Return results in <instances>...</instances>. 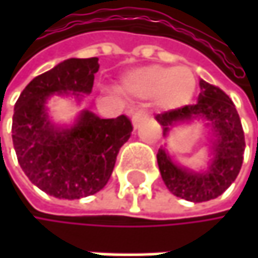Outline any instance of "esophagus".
I'll return each instance as SVG.
<instances>
[{"label": "esophagus", "mask_w": 258, "mask_h": 258, "mask_svg": "<svg viewBox=\"0 0 258 258\" xmlns=\"http://www.w3.org/2000/svg\"><path fill=\"white\" fill-rule=\"evenodd\" d=\"M146 118H148V113H146L145 110H137V112L133 115V127L137 128Z\"/></svg>", "instance_id": "esophagus-1"}]
</instances>
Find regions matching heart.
Instances as JSON below:
<instances>
[{"label": "heart", "mask_w": 258, "mask_h": 258, "mask_svg": "<svg viewBox=\"0 0 258 258\" xmlns=\"http://www.w3.org/2000/svg\"><path fill=\"white\" fill-rule=\"evenodd\" d=\"M196 76L188 67L146 66L128 72L121 88L137 97L155 95L166 109H178L188 104L196 92Z\"/></svg>", "instance_id": "b5f03b06"}]
</instances>
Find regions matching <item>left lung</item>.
Instances as JSON below:
<instances>
[{"label": "left lung", "instance_id": "obj_1", "mask_svg": "<svg viewBox=\"0 0 258 258\" xmlns=\"http://www.w3.org/2000/svg\"><path fill=\"white\" fill-rule=\"evenodd\" d=\"M155 119L163 125V136H167L172 127L194 119L206 121L212 131L211 158L203 170L179 166L164 146L158 149L160 173L172 194L200 203L217 199L234 182L243 161L245 137L233 101L220 88L200 79V94L196 104L160 113Z\"/></svg>", "mask_w": 258, "mask_h": 258}]
</instances>
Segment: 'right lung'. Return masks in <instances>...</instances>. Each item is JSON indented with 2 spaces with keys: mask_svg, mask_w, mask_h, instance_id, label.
Masks as SVG:
<instances>
[{
  "mask_svg": "<svg viewBox=\"0 0 258 258\" xmlns=\"http://www.w3.org/2000/svg\"><path fill=\"white\" fill-rule=\"evenodd\" d=\"M98 69V58L66 59L32 79L15 104L12 137L18 161L28 179L56 199L75 200L103 189L133 131L124 115L101 119L86 109L72 125L50 119L47 101L61 95L80 103L91 94Z\"/></svg>",
  "mask_w": 258,
  "mask_h": 258,
  "instance_id": "right-lung-1",
  "label": "right lung"
}]
</instances>
